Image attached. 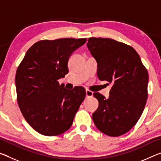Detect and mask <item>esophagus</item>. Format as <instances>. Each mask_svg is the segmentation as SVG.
Masks as SVG:
<instances>
[{"label": "esophagus", "mask_w": 161, "mask_h": 161, "mask_svg": "<svg viewBox=\"0 0 161 161\" xmlns=\"http://www.w3.org/2000/svg\"><path fill=\"white\" fill-rule=\"evenodd\" d=\"M92 96H93V92L90 90H89V89H86V97H91Z\"/></svg>", "instance_id": "1"}]
</instances>
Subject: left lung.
I'll return each instance as SVG.
<instances>
[{
    "instance_id": "obj_1",
    "label": "left lung",
    "mask_w": 161,
    "mask_h": 161,
    "mask_svg": "<svg viewBox=\"0 0 161 161\" xmlns=\"http://www.w3.org/2000/svg\"><path fill=\"white\" fill-rule=\"evenodd\" d=\"M86 45L97 60L98 77L112 84L108 99L94 94L99 101L92 114L94 123L106 135L121 136L135 126L145 108L148 72L136 51L123 42L90 37Z\"/></svg>"
}]
</instances>
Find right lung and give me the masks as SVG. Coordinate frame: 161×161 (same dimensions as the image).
Segmentation results:
<instances>
[{
	"mask_svg": "<svg viewBox=\"0 0 161 161\" xmlns=\"http://www.w3.org/2000/svg\"><path fill=\"white\" fill-rule=\"evenodd\" d=\"M86 38L40 40L27 51L18 67L15 86L19 108L26 121L40 134H62L72 125L86 96L83 87L68 90L59 85L74 51Z\"/></svg>",
	"mask_w": 161,
	"mask_h": 161,
	"instance_id": "1",
	"label": "right lung"
}]
</instances>
